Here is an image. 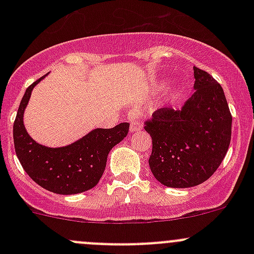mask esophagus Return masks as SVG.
Returning a JSON list of instances; mask_svg holds the SVG:
<instances>
[{
	"instance_id": "obj_1",
	"label": "esophagus",
	"mask_w": 254,
	"mask_h": 254,
	"mask_svg": "<svg viewBox=\"0 0 254 254\" xmlns=\"http://www.w3.org/2000/svg\"><path fill=\"white\" fill-rule=\"evenodd\" d=\"M140 113L137 111H132L129 113V122H130V131L137 132L142 129V124L140 123Z\"/></svg>"
}]
</instances>
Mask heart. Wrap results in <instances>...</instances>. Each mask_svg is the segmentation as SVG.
Returning <instances> with one entry per match:
<instances>
[{
	"instance_id": "b5f03b06",
	"label": "heart",
	"mask_w": 254,
	"mask_h": 254,
	"mask_svg": "<svg viewBox=\"0 0 254 254\" xmlns=\"http://www.w3.org/2000/svg\"><path fill=\"white\" fill-rule=\"evenodd\" d=\"M166 86H167V82H166V81L161 82V83H160V87H161V88H162V87H166Z\"/></svg>"
}]
</instances>
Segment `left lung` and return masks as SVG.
Wrapping results in <instances>:
<instances>
[{
    "label": "left lung",
    "mask_w": 254,
    "mask_h": 254,
    "mask_svg": "<svg viewBox=\"0 0 254 254\" xmlns=\"http://www.w3.org/2000/svg\"><path fill=\"white\" fill-rule=\"evenodd\" d=\"M194 92L178 111L162 108L145 123L152 139L151 172L170 188H190L214 175L231 141L232 117L224 89L194 67Z\"/></svg>",
    "instance_id": "left-lung-1"
}]
</instances>
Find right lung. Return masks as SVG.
I'll return each instance as SVG.
<instances>
[{"label":"right lung","instance_id":"1","mask_svg":"<svg viewBox=\"0 0 254 254\" xmlns=\"http://www.w3.org/2000/svg\"><path fill=\"white\" fill-rule=\"evenodd\" d=\"M45 76L30 84L20 101L13 124L14 150L23 170L40 187L63 195L83 193L98 184L109 151L127 136L129 123L112 129H94L64 147L40 145L25 130L23 115L33 88Z\"/></svg>","mask_w":254,"mask_h":254}]
</instances>
